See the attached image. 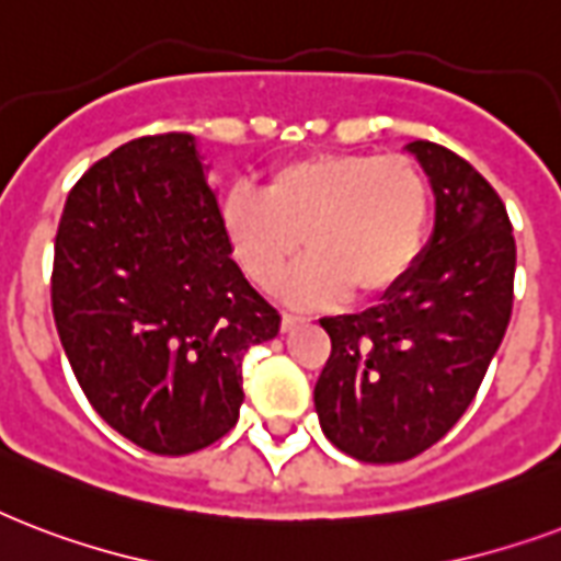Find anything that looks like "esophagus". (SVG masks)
Here are the masks:
<instances>
[{"instance_id":"34e87169","label":"esophagus","mask_w":561,"mask_h":561,"mask_svg":"<svg viewBox=\"0 0 561 561\" xmlns=\"http://www.w3.org/2000/svg\"><path fill=\"white\" fill-rule=\"evenodd\" d=\"M304 319H307V316H301V312H284V316H280V328L293 330L295 324H301Z\"/></svg>"}]
</instances>
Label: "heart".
Here are the masks:
<instances>
[{
    "mask_svg": "<svg viewBox=\"0 0 561 561\" xmlns=\"http://www.w3.org/2000/svg\"><path fill=\"white\" fill-rule=\"evenodd\" d=\"M433 195L403 154L328 151L280 163L260 193L221 198V231L251 284L275 293L301 249L310 260L286 286L298 301L348 293L371 301L401 286L427 240Z\"/></svg>",
    "mask_w": 561,
    "mask_h": 561,
    "instance_id": "b5f03b06",
    "label": "heart"
}]
</instances>
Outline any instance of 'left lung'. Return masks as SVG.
Here are the masks:
<instances>
[{
	"instance_id": "left-lung-1",
	"label": "left lung",
	"mask_w": 561,
	"mask_h": 561,
	"mask_svg": "<svg viewBox=\"0 0 561 561\" xmlns=\"http://www.w3.org/2000/svg\"><path fill=\"white\" fill-rule=\"evenodd\" d=\"M436 195L427 249L383 304L321 319L330 357L316 383L324 436L359 462H407L454 427L512 316L515 237L501 195L468 160L410 142Z\"/></svg>"
}]
</instances>
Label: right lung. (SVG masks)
Here are the masks:
<instances>
[{
    "label": "right lung",
    "mask_w": 561,
    "mask_h": 561,
    "mask_svg": "<svg viewBox=\"0 0 561 561\" xmlns=\"http://www.w3.org/2000/svg\"><path fill=\"white\" fill-rule=\"evenodd\" d=\"M51 312L93 410L160 457L237 424L242 359L280 328L231 257L184 131L137 137L78 178L55 237Z\"/></svg>",
    "instance_id": "obj_1"
}]
</instances>
